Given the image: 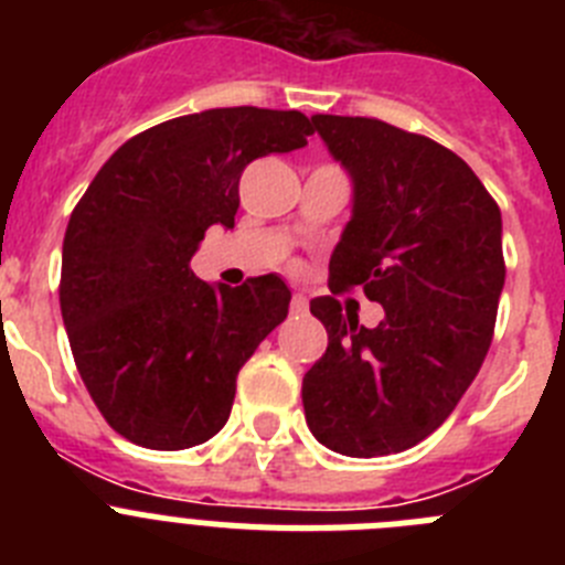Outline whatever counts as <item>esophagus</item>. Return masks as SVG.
Segmentation results:
<instances>
[{"label":"esophagus","instance_id":"obj_1","mask_svg":"<svg viewBox=\"0 0 565 565\" xmlns=\"http://www.w3.org/2000/svg\"><path fill=\"white\" fill-rule=\"evenodd\" d=\"M291 313H308V299L302 294H294L291 297Z\"/></svg>","mask_w":565,"mask_h":565}]
</instances>
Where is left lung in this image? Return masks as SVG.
<instances>
[{
    "mask_svg": "<svg viewBox=\"0 0 565 565\" xmlns=\"http://www.w3.org/2000/svg\"><path fill=\"white\" fill-rule=\"evenodd\" d=\"M353 178V217L331 257L333 294L362 288L376 328L311 299L328 348L302 379L308 430L373 458L416 447L456 411L495 333L501 209L452 149L379 118L313 115Z\"/></svg>",
    "mask_w": 565,
    "mask_h": 565,
    "instance_id": "obj_1",
    "label": "left lung"
}]
</instances>
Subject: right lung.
<instances>
[{
  "instance_id": "right-lung-1",
  "label": "right lung",
  "mask_w": 565,
  "mask_h": 565,
  "mask_svg": "<svg viewBox=\"0 0 565 565\" xmlns=\"http://www.w3.org/2000/svg\"><path fill=\"white\" fill-rule=\"evenodd\" d=\"M313 135L297 109L221 107L129 138L70 214L58 302L70 351L118 436L183 450L221 430L237 373L286 319L274 274L212 288L189 268L206 228H234L239 174Z\"/></svg>"
}]
</instances>
